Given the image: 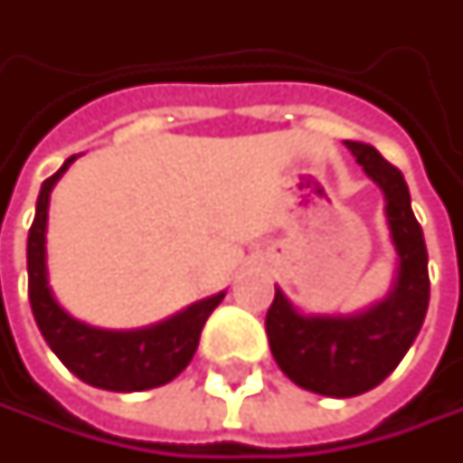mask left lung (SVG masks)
I'll use <instances>...</instances> for the list:
<instances>
[{"label": "left lung", "instance_id": "8db88e82", "mask_svg": "<svg viewBox=\"0 0 463 463\" xmlns=\"http://www.w3.org/2000/svg\"><path fill=\"white\" fill-rule=\"evenodd\" d=\"M345 146L382 187L386 222L400 255L394 286L383 301L353 317L298 314L276 288L265 317L268 343L280 371L301 389L337 400L379 386L400 365L430 301L428 250L402 172L368 144L345 141Z\"/></svg>", "mask_w": 463, "mask_h": 463}]
</instances>
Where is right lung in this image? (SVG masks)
<instances>
[{"mask_svg":"<svg viewBox=\"0 0 463 463\" xmlns=\"http://www.w3.org/2000/svg\"><path fill=\"white\" fill-rule=\"evenodd\" d=\"M77 156H69L56 175L41 185L35 219L27 234V296L38 329L48 347L77 379L108 392H144L172 382L193 361L205 319L222 304L223 294L203 298L159 325L144 329L90 327L59 307L45 273V222L48 198Z\"/></svg>","mask_w":463,"mask_h":463,"instance_id":"add662e5","label":"right lung"}]
</instances>
